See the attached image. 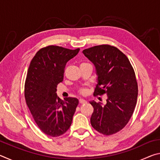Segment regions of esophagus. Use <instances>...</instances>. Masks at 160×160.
<instances>
[{"instance_id": "esophagus-1", "label": "esophagus", "mask_w": 160, "mask_h": 160, "mask_svg": "<svg viewBox=\"0 0 160 160\" xmlns=\"http://www.w3.org/2000/svg\"><path fill=\"white\" fill-rule=\"evenodd\" d=\"M79 102H80V104H86L87 101L85 99H80Z\"/></svg>"}]
</instances>
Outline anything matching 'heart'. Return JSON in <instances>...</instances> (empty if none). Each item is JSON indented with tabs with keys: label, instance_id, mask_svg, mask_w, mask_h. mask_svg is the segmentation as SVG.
Instances as JSON below:
<instances>
[{
	"label": "heart",
	"instance_id": "1",
	"mask_svg": "<svg viewBox=\"0 0 160 160\" xmlns=\"http://www.w3.org/2000/svg\"><path fill=\"white\" fill-rule=\"evenodd\" d=\"M81 93H82V94H86L87 93V90H81Z\"/></svg>",
	"mask_w": 160,
	"mask_h": 160
}]
</instances>
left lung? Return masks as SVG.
I'll return each mask as SVG.
<instances>
[{
	"label": "left lung",
	"instance_id": "left-lung-1",
	"mask_svg": "<svg viewBox=\"0 0 160 160\" xmlns=\"http://www.w3.org/2000/svg\"><path fill=\"white\" fill-rule=\"evenodd\" d=\"M82 53L95 67L94 94L107 95L104 105L90 102L94 108L91 125L100 133L114 134L128 123L136 105L138 90L134 70L125 54L112 46H95Z\"/></svg>",
	"mask_w": 160,
	"mask_h": 160
}]
</instances>
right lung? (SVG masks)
<instances>
[{"label": "right lung", "instance_id": "obj_1", "mask_svg": "<svg viewBox=\"0 0 160 160\" xmlns=\"http://www.w3.org/2000/svg\"><path fill=\"white\" fill-rule=\"evenodd\" d=\"M79 51L48 46L38 51L29 64L25 84L26 103L38 127L49 136H60L68 130L79 103L74 97L62 100L56 94L66 63Z\"/></svg>", "mask_w": 160, "mask_h": 160}]
</instances>
